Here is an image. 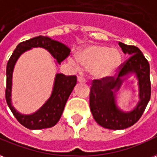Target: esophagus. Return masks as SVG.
Wrapping results in <instances>:
<instances>
[{"instance_id": "1", "label": "esophagus", "mask_w": 157, "mask_h": 157, "mask_svg": "<svg viewBox=\"0 0 157 157\" xmlns=\"http://www.w3.org/2000/svg\"><path fill=\"white\" fill-rule=\"evenodd\" d=\"M78 83H85V82H86V79L83 77H82V76H78Z\"/></svg>"}]
</instances>
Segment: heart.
I'll return each instance as SVG.
<instances>
[{
  "label": "heart",
  "mask_w": 157,
  "mask_h": 157,
  "mask_svg": "<svg viewBox=\"0 0 157 157\" xmlns=\"http://www.w3.org/2000/svg\"><path fill=\"white\" fill-rule=\"evenodd\" d=\"M74 67L89 69L93 77L105 79L112 76L121 64V52L117 49L102 45H91L75 54V60L69 59Z\"/></svg>",
  "instance_id": "1"
}]
</instances>
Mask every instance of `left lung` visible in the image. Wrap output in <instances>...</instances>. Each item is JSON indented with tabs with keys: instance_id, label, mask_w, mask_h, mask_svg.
I'll use <instances>...</instances> for the list:
<instances>
[{
	"instance_id": "left-lung-1",
	"label": "left lung",
	"mask_w": 157,
	"mask_h": 157,
	"mask_svg": "<svg viewBox=\"0 0 157 157\" xmlns=\"http://www.w3.org/2000/svg\"><path fill=\"white\" fill-rule=\"evenodd\" d=\"M124 53L130 57L121 63L116 76L105 79H94L90 87V105L94 119L101 126L109 130H123L139 121L151 99V87L150 80V65L142 52L137 47L119 42ZM135 72L139 80L140 101L137 108L130 112H123L117 108L114 89H118L122 78Z\"/></svg>"
}]
</instances>
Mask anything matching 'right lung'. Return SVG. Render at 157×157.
Here are the masks:
<instances>
[{"label": "right lung", "mask_w": 157, "mask_h": 157, "mask_svg": "<svg viewBox=\"0 0 157 157\" xmlns=\"http://www.w3.org/2000/svg\"><path fill=\"white\" fill-rule=\"evenodd\" d=\"M36 47L47 49L58 63H61L70 54V49L64 44L52 40L48 36H38L20 42L9 58L6 65V100L18 122L30 130H40L54 126L61 118L67 99L77 83V77L75 75L66 76L63 74H58L55 78L52 95L42 108L29 115L18 113L11 105V79L14 65L22 52Z\"/></svg>", "instance_id": "right-lung-1"}]
</instances>
